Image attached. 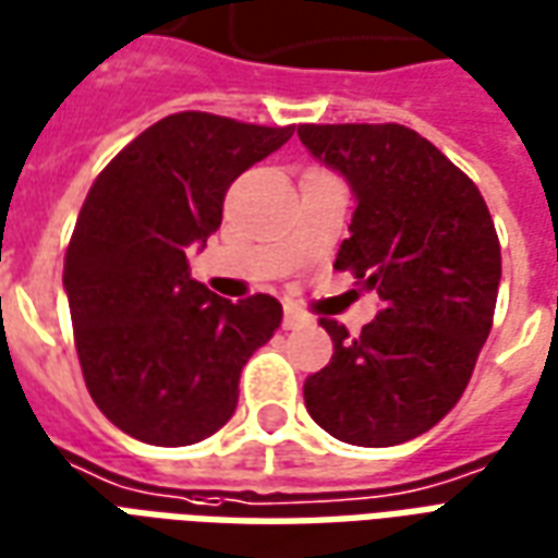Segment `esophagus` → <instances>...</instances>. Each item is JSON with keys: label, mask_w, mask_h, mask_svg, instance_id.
<instances>
[{"label": "esophagus", "mask_w": 558, "mask_h": 558, "mask_svg": "<svg viewBox=\"0 0 558 558\" xmlns=\"http://www.w3.org/2000/svg\"><path fill=\"white\" fill-rule=\"evenodd\" d=\"M307 323H311V319H307L302 311H295V307H287V311H283V328H302L307 326Z\"/></svg>", "instance_id": "obj_1"}]
</instances>
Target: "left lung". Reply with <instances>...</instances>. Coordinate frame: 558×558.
Here are the masks:
<instances>
[{
  "instance_id": "1",
  "label": "left lung",
  "mask_w": 558,
  "mask_h": 558,
  "mask_svg": "<svg viewBox=\"0 0 558 558\" xmlns=\"http://www.w3.org/2000/svg\"><path fill=\"white\" fill-rule=\"evenodd\" d=\"M299 140L355 196L335 268L383 302L355 338L319 319L335 355L307 376L304 407L340 442H407L454 410L490 335L496 227L475 182L412 128L302 125Z\"/></svg>"
}]
</instances>
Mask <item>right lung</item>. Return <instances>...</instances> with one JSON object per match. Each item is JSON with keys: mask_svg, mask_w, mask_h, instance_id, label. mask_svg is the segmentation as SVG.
Segmentation results:
<instances>
[{"mask_svg": "<svg viewBox=\"0 0 558 558\" xmlns=\"http://www.w3.org/2000/svg\"><path fill=\"white\" fill-rule=\"evenodd\" d=\"M295 128L175 113L92 184L65 254L80 367L98 410L140 442L179 448L220 430L247 359L278 331V299H220L184 251L220 227L223 196Z\"/></svg>", "mask_w": 558, "mask_h": 558, "instance_id": "obj_1", "label": "right lung"}]
</instances>
